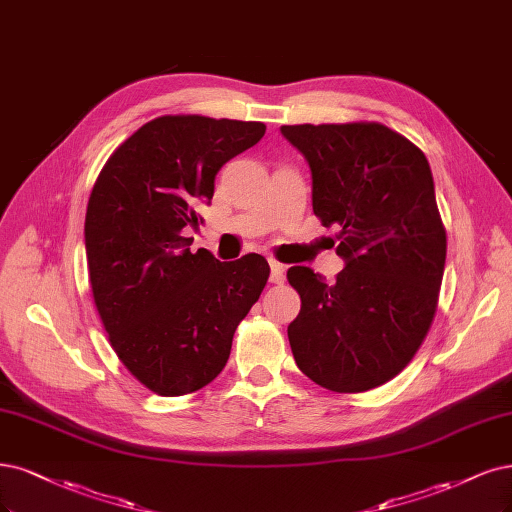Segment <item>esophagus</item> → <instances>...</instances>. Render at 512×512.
Instances as JSON below:
<instances>
[{"label":"esophagus","instance_id":"1","mask_svg":"<svg viewBox=\"0 0 512 512\" xmlns=\"http://www.w3.org/2000/svg\"><path fill=\"white\" fill-rule=\"evenodd\" d=\"M271 264V284H284V279H286V267L281 262H277V260H271L269 262Z\"/></svg>","mask_w":512,"mask_h":512}]
</instances>
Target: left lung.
Wrapping results in <instances>:
<instances>
[{
    "label": "left lung",
    "mask_w": 512,
    "mask_h": 512,
    "mask_svg": "<svg viewBox=\"0 0 512 512\" xmlns=\"http://www.w3.org/2000/svg\"><path fill=\"white\" fill-rule=\"evenodd\" d=\"M313 178V214L337 226L334 284L290 267L301 313L288 326L296 366L330 392L358 394L402 373L438 307L447 233L426 154L381 122L284 125Z\"/></svg>",
    "instance_id": "obj_1"
}]
</instances>
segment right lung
I'll return each mask as SVG.
<instances>
[{
  "mask_svg": "<svg viewBox=\"0 0 512 512\" xmlns=\"http://www.w3.org/2000/svg\"><path fill=\"white\" fill-rule=\"evenodd\" d=\"M264 131L256 120L158 116L112 152L93 186L84 243L95 307L118 360L158 396L192 394L222 373L267 286L260 254L220 262L184 237L203 222L222 165Z\"/></svg>",
  "mask_w": 512,
  "mask_h": 512,
  "instance_id": "obj_1",
  "label": "right lung"
}]
</instances>
